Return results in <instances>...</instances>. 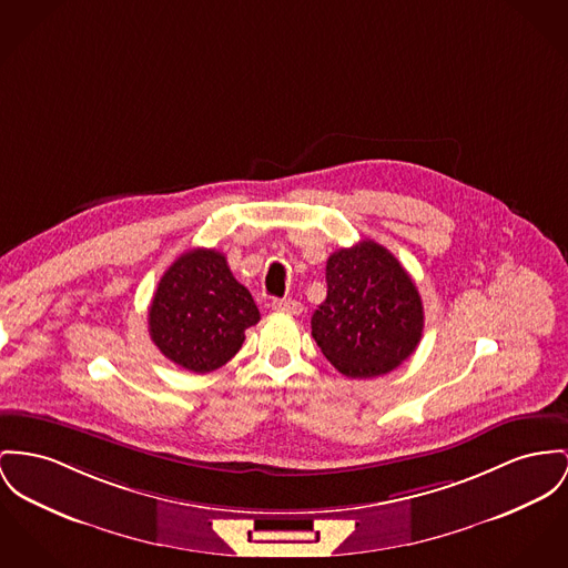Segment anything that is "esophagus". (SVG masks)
I'll return each mask as SVG.
<instances>
[{"label": "esophagus", "instance_id": "esophagus-1", "mask_svg": "<svg viewBox=\"0 0 568 568\" xmlns=\"http://www.w3.org/2000/svg\"><path fill=\"white\" fill-rule=\"evenodd\" d=\"M271 305H273V310L284 312V314H293V316H300L303 312V305L297 300H273Z\"/></svg>", "mask_w": 568, "mask_h": 568}]
</instances>
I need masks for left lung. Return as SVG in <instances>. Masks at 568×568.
<instances>
[{"instance_id": "left-lung-1", "label": "left lung", "mask_w": 568, "mask_h": 568, "mask_svg": "<svg viewBox=\"0 0 568 568\" xmlns=\"http://www.w3.org/2000/svg\"><path fill=\"white\" fill-rule=\"evenodd\" d=\"M327 297L312 314V338L351 378L385 375L416 351L424 307L412 275L389 250L359 241L334 252Z\"/></svg>"}]
</instances>
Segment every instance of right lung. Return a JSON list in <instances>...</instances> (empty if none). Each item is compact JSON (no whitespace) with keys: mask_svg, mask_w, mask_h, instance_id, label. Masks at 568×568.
Masks as SVG:
<instances>
[{"mask_svg":"<svg viewBox=\"0 0 568 568\" xmlns=\"http://www.w3.org/2000/svg\"><path fill=\"white\" fill-rule=\"evenodd\" d=\"M261 321L250 291L239 284L226 256L190 250L159 280L149 310L156 348L195 375L213 373L236 355L245 329Z\"/></svg>","mask_w":568,"mask_h":568,"instance_id":"right-lung-1","label":"right lung"}]
</instances>
